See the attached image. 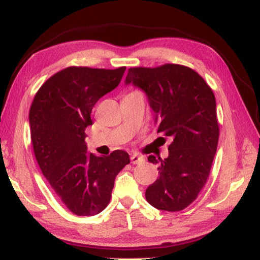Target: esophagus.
Instances as JSON below:
<instances>
[{"label":"esophagus","instance_id":"obj_1","mask_svg":"<svg viewBox=\"0 0 260 260\" xmlns=\"http://www.w3.org/2000/svg\"><path fill=\"white\" fill-rule=\"evenodd\" d=\"M130 159H131V164H134V165H136V164H141L144 161V158L139 157L138 154H133Z\"/></svg>","mask_w":260,"mask_h":260}]
</instances>
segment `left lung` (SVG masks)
Instances as JSON below:
<instances>
[{
	"mask_svg": "<svg viewBox=\"0 0 260 260\" xmlns=\"http://www.w3.org/2000/svg\"><path fill=\"white\" fill-rule=\"evenodd\" d=\"M125 83L145 91L157 115V133L164 142L172 141L166 159L147 158L159 164L160 173L147 187V202L160 210L185 209L205 187L216 154L219 127L213 89L198 72L179 63L131 67Z\"/></svg>",
	"mask_w": 260,
	"mask_h": 260,
	"instance_id": "obj_1",
	"label": "left lung"
}]
</instances>
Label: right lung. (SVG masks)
<instances>
[{
	"label": "right lung",
	"instance_id": "right-lung-1",
	"mask_svg": "<svg viewBox=\"0 0 260 260\" xmlns=\"http://www.w3.org/2000/svg\"><path fill=\"white\" fill-rule=\"evenodd\" d=\"M124 72V66L67 67L43 83L30 107L35 157L54 193L78 216H93L109 205L115 178L130 162L125 151L98 157L85 143L91 109Z\"/></svg>",
	"mask_w": 260,
	"mask_h": 260
}]
</instances>
